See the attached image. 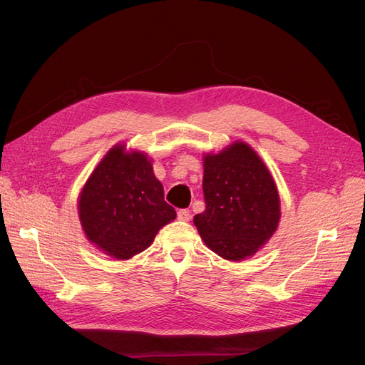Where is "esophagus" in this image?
<instances>
[{
  "mask_svg": "<svg viewBox=\"0 0 365 365\" xmlns=\"http://www.w3.org/2000/svg\"><path fill=\"white\" fill-rule=\"evenodd\" d=\"M176 217H178L180 220H184V222H187V220H190V212H189V210H185V208H181V210H178V213H176Z\"/></svg>",
  "mask_w": 365,
  "mask_h": 365,
  "instance_id": "1",
  "label": "esophagus"
}]
</instances>
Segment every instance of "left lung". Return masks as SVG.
Wrapping results in <instances>:
<instances>
[{
  "label": "left lung",
  "mask_w": 365,
  "mask_h": 365,
  "mask_svg": "<svg viewBox=\"0 0 365 365\" xmlns=\"http://www.w3.org/2000/svg\"><path fill=\"white\" fill-rule=\"evenodd\" d=\"M205 210L193 217L207 247L227 260H244L269 240L280 197L267 165L247 143L204 157Z\"/></svg>",
  "instance_id": "1"
}]
</instances>
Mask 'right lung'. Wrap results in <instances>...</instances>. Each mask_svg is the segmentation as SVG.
Masks as SVG:
<instances>
[{"label": "right lung", "instance_id": "add662e5", "mask_svg": "<svg viewBox=\"0 0 365 365\" xmlns=\"http://www.w3.org/2000/svg\"><path fill=\"white\" fill-rule=\"evenodd\" d=\"M77 208L86 237L118 260L145 251L160 228L176 217L146 153L125 152L123 145L98 163Z\"/></svg>", "mask_w": 365, "mask_h": 365}]
</instances>
